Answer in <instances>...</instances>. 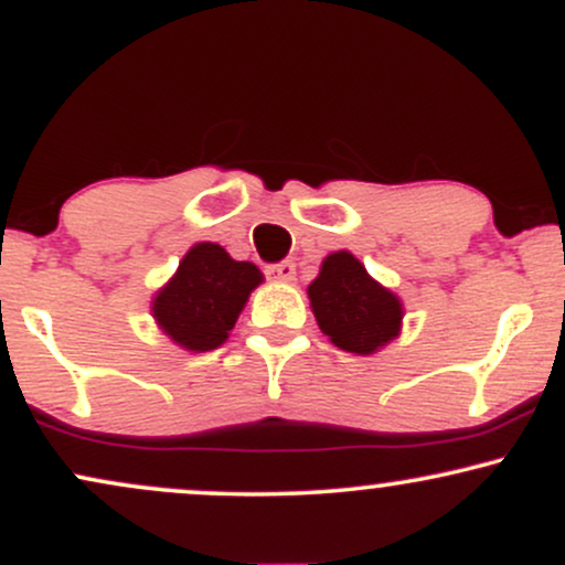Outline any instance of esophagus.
<instances>
[{
	"label": "esophagus",
	"instance_id": "obj_1",
	"mask_svg": "<svg viewBox=\"0 0 565 565\" xmlns=\"http://www.w3.org/2000/svg\"><path fill=\"white\" fill-rule=\"evenodd\" d=\"M295 274H297V268L291 260H281V263L268 265V268H265V276H268L270 281H295Z\"/></svg>",
	"mask_w": 565,
	"mask_h": 565
}]
</instances>
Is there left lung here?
<instances>
[{"label":"left lung","instance_id":"left-lung-1","mask_svg":"<svg viewBox=\"0 0 565 565\" xmlns=\"http://www.w3.org/2000/svg\"><path fill=\"white\" fill-rule=\"evenodd\" d=\"M321 332L348 353L369 355L401 329V302L350 252H334L308 287Z\"/></svg>","mask_w":565,"mask_h":565}]
</instances>
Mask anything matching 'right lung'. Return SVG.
I'll return each mask as SVG.
<instances>
[{
	"instance_id": "obj_1",
	"label": "right lung",
	"mask_w": 565,
	"mask_h": 565,
	"mask_svg": "<svg viewBox=\"0 0 565 565\" xmlns=\"http://www.w3.org/2000/svg\"><path fill=\"white\" fill-rule=\"evenodd\" d=\"M260 281V270L252 263L231 260L217 244H196L157 295L153 316L178 345L204 353L223 345L246 297Z\"/></svg>"
}]
</instances>
